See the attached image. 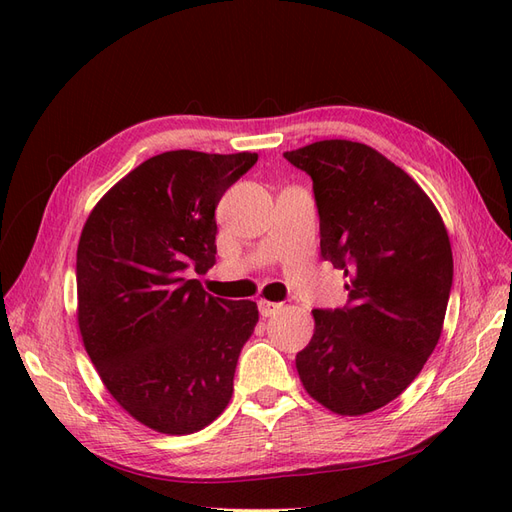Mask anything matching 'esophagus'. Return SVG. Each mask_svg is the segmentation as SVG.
Wrapping results in <instances>:
<instances>
[{
  "label": "esophagus",
  "mask_w": 512,
  "mask_h": 512,
  "mask_svg": "<svg viewBox=\"0 0 512 512\" xmlns=\"http://www.w3.org/2000/svg\"><path fill=\"white\" fill-rule=\"evenodd\" d=\"M280 309H282V303H273V301H265V299L258 301V312L262 318H269L275 312H280Z\"/></svg>",
  "instance_id": "esophagus-1"
}]
</instances>
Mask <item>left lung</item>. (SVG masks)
I'll return each instance as SVG.
<instances>
[{
  "instance_id": "8db88e82",
  "label": "left lung",
  "mask_w": 512,
  "mask_h": 512,
  "mask_svg": "<svg viewBox=\"0 0 512 512\" xmlns=\"http://www.w3.org/2000/svg\"><path fill=\"white\" fill-rule=\"evenodd\" d=\"M284 158L314 181L320 254L348 277L342 309H314L297 371L318 404L374 412L404 393L438 346L453 252L429 196L363 143L318 141Z\"/></svg>"
}]
</instances>
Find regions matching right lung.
I'll use <instances>...</instances> for the list:
<instances>
[{"label":"right lung","instance_id":"right-lung-1","mask_svg":"<svg viewBox=\"0 0 512 512\" xmlns=\"http://www.w3.org/2000/svg\"><path fill=\"white\" fill-rule=\"evenodd\" d=\"M256 153L166 151L136 166L89 213L76 250L79 329L117 404L168 436L207 427L232 397L254 301L211 297L215 207Z\"/></svg>","mask_w":512,"mask_h":512}]
</instances>
